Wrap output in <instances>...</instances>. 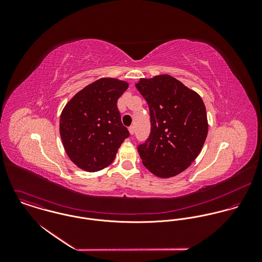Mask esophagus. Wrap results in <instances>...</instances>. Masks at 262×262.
Instances as JSON below:
<instances>
[{"instance_id": "1", "label": "esophagus", "mask_w": 262, "mask_h": 262, "mask_svg": "<svg viewBox=\"0 0 262 262\" xmlns=\"http://www.w3.org/2000/svg\"><path fill=\"white\" fill-rule=\"evenodd\" d=\"M128 130H129V132H130L131 135L134 134V126H130V127L128 128Z\"/></svg>"}]
</instances>
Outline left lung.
I'll list each match as a JSON object with an SVG mask.
<instances>
[{
    "instance_id": "8db88e82",
    "label": "left lung",
    "mask_w": 262,
    "mask_h": 262,
    "mask_svg": "<svg viewBox=\"0 0 262 262\" xmlns=\"http://www.w3.org/2000/svg\"><path fill=\"white\" fill-rule=\"evenodd\" d=\"M137 90L149 107V137L137 149L144 166L158 178L174 177L190 165L208 134L202 98L168 75L141 78Z\"/></svg>"
}]
</instances>
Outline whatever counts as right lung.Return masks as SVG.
Returning <instances> with one entry per match:
<instances>
[{
  "label": "right lung",
  "mask_w": 262,
  "mask_h": 262,
  "mask_svg": "<svg viewBox=\"0 0 262 262\" xmlns=\"http://www.w3.org/2000/svg\"><path fill=\"white\" fill-rule=\"evenodd\" d=\"M128 83L100 78L79 91L60 116V137L71 160L79 168L95 172L110 165L129 137L117 107Z\"/></svg>",
  "instance_id": "obj_1"
}]
</instances>
